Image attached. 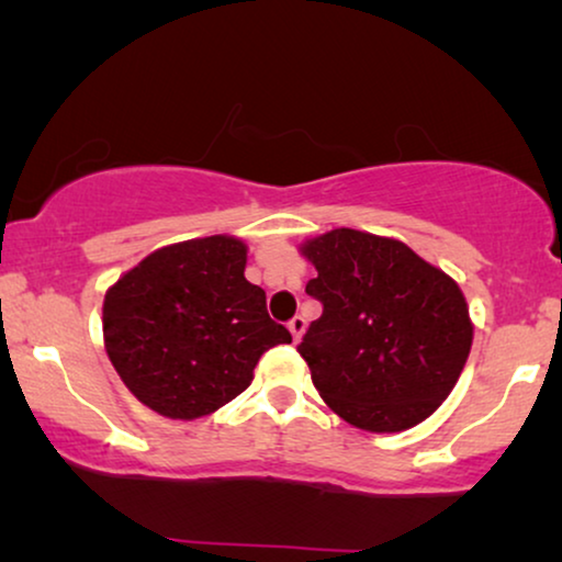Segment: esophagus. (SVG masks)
<instances>
[{
    "instance_id": "1",
    "label": "esophagus",
    "mask_w": 562,
    "mask_h": 562,
    "mask_svg": "<svg viewBox=\"0 0 562 562\" xmlns=\"http://www.w3.org/2000/svg\"><path fill=\"white\" fill-rule=\"evenodd\" d=\"M304 327H306L304 317H294L289 322V333H291V337H294V342H299V337L304 335Z\"/></svg>"
}]
</instances>
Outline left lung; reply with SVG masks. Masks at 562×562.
I'll return each instance as SVG.
<instances>
[{
	"instance_id": "1",
	"label": "left lung",
	"mask_w": 562,
	"mask_h": 562,
	"mask_svg": "<svg viewBox=\"0 0 562 562\" xmlns=\"http://www.w3.org/2000/svg\"><path fill=\"white\" fill-rule=\"evenodd\" d=\"M322 302L299 342L329 409L368 432L425 422L460 379L473 325L458 283L402 240L329 229L302 245Z\"/></svg>"
}]
</instances>
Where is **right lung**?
Listing matches in <instances>:
<instances>
[{
	"mask_svg": "<svg viewBox=\"0 0 562 562\" xmlns=\"http://www.w3.org/2000/svg\"><path fill=\"white\" fill-rule=\"evenodd\" d=\"M248 248L229 235L166 245L106 291L104 348L125 386L153 412L196 419L233 402L289 329L245 279Z\"/></svg>",
	"mask_w": 562,
	"mask_h": 562,
	"instance_id": "right-lung-1",
	"label": "right lung"
}]
</instances>
